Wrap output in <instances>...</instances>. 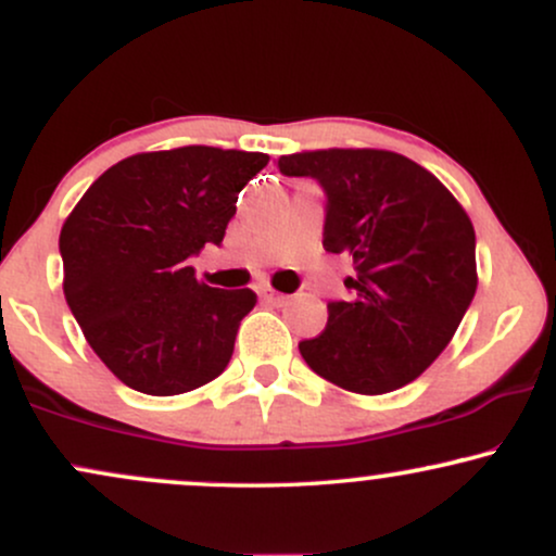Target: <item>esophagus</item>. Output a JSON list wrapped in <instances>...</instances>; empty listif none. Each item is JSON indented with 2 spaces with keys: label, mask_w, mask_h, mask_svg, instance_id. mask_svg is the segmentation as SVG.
<instances>
[{
  "label": "esophagus",
  "mask_w": 556,
  "mask_h": 556,
  "mask_svg": "<svg viewBox=\"0 0 556 556\" xmlns=\"http://www.w3.org/2000/svg\"><path fill=\"white\" fill-rule=\"evenodd\" d=\"M258 295L264 298L266 303H274V305L285 303V300H287V295H282V292H277V290H271V287H261V290H258Z\"/></svg>",
  "instance_id": "obj_1"
}]
</instances>
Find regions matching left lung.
Segmentation results:
<instances>
[{
  "label": "left lung",
  "mask_w": 556,
  "mask_h": 556,
  "mask_svg": "<svg viewBox=\"0 0 556 556\" xmlns=\"http://www.w3.org/2000/svg\"><path fill=\"white\" fill-rule=\"evenodd\" d=\"M287 177L327 195L324 248L353 258L350 300L327 305V329L298 344L331 384L384 394L418 379L476 295V232L455 195L407 156L329 149L279 156Z\"/></svg>",
  "instance_id": "obj_1"
}]
</instances>
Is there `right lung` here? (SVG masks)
I'll return each mask as SVG.
<instances>
[{
    "instance_id": "obj_1",
    "label": "right lung",
    "mask_w": 556,
    "mask_h": 556,
    "mask_svg": "<svg viewBox=\"0 0 556 556\" xmlns=\"http://www.w3.org/2000/svg\"><path fill=\"white\" fill-rule=\"evenodd\" d=\"M266 164V154L214 146L127 156L67 216L65 300L123 384L172 397L227 368L256 292L198 282L190 258L225 240L238 193Z\"/></svg>"
}]
</instances>
